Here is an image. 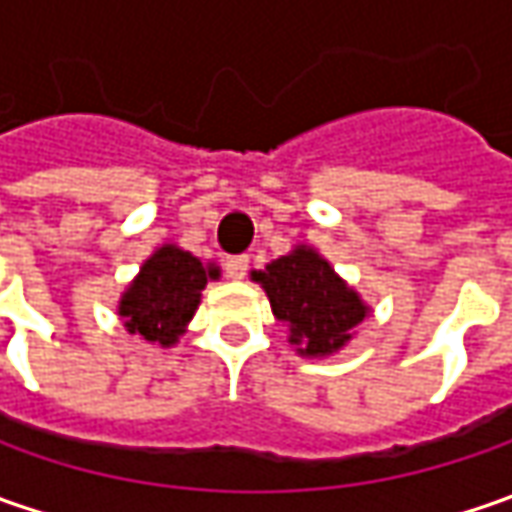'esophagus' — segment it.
I'll return each instance as SVG.
<instances>
[{
	"mask_svg": "<svg viewBox=\"0 0 512 512\" xmlns=\"http://www.w3.org/2000/svg\"><path fill=\"white\" fill-rule=\"evenodd\" d=\"M247 267H250V259H247V256H230V259H227V262H225L227 279H233V282L245 279Z\"/></svg>",
	"mask_w": 512,
	"mask_h": 512,
	"instance_id": "34e87169",
	"label": "esophagus"
}]
</instances>
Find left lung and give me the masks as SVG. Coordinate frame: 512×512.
<instances>
[{
    "label": "left lung",
    "instance_id": "1",
    "mask_svg": "<svg viewBox=\"0 0 512 512\" xmlns=\"http://www.w3.org/2000/svg\"><path fill=\"white\" fill-rule=\"evenodd\" d=\"M287 327V342L305 359H330L356 336L370 305L310 245H296L265 270L250 273Z\"/></svg>",
    "mask_w": 512,
    "mask_h": 512
}]
</instances>
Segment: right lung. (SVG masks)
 I'll return each mask as SVG.
<instances>
[{
  "label": "right lung",
  "instance_id": "right-lung-1",
  "mask_svg": "<svg viewBox=\"0 0 512 512\" xmlns=\"http://www.w3.org/2000/svg\"><path fill=\"white\" fill-rule=\"evenodd\" d=\"M219 276L222 270L216 262H202L190 250L165 242L122 290L116 313L128 333L142 336L148 344L173 347L196 316L207 282H216Z\"/></svg>",
  "mask_w": 512,
  "mask_h": 512
}]
</instances>
